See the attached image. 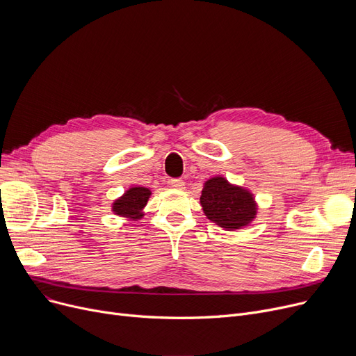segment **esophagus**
Wrapping results in <instances>:
<instances>
[{
  "instance_id": "1",
  "label": "esophagus",
  "mask_w": 356,
  "mask_h": 356,
  "mask_svg": "<svg viewBox=\"0 0 356 356\" xmlns=\"http://www.w3.org/2000/svg\"><path fill=\"white\" fill-rule=\"evenodd\" d=\"M168 183H170V186H172L173 189H179V191L184 189V181L180 180V179H172Z\"/></svg>"
}]
</instances>
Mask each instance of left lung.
Here are the masks:
<instances>
[{"instance_id": "1", "label": "left lung", "mask_w": 356, "mask_h": 356, "mask_svg": "<svg viewBox=\"0 0 356 356\" xmlns=\"http://www.w3.org/2000/svg\"><path fill=\"white\" fill-rule=\"evenodd\" d=\"M200 207L211 222L225 231L248 227L258 212L254 193L223 176L211 177L203 183Z\"/></svg>"}]
</instances>
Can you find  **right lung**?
<instances>
[{"mask_svg":"<svg viewBox=\"0 0 356 356\" xmlns=\"http://www.w3.org/2000/svg\"><path fill=\"white\" fill-rule=\"evenodd\" d=\"M152 196V191L144 186H131L122 196L115 199L111 204V211L117 216L128 220H140L144 216V208Z\"/></svg>","mask_w":356,"mask_h":356,"instance_id":"right-lung-1","label":"right lung"}]
</instances>
